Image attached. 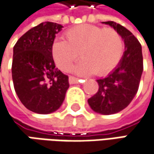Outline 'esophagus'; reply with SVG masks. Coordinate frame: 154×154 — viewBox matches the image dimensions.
Returning <instances> with one entry per match:
<instances>
[{
    "label": "esophagus",
    "mask_w": 154,
    "mask_h": 154,
    "mask_svg": "<svg viewBox=\"0 0 154 154\" xmlns=\"http://www.w3.org/2000/svg\"><path fill=\"white\" fill-rule=\"evenodd\" d=\"M79 79L78 78H76V77H74V76H69V83H71V84H77V83H79Z\"/></svg>",
    "instance_id": "obj_1"
}]
</instances>
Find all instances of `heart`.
I'll return each instance as SVG.
<instances>
[{
    "label": "heart",
    "instance_id": "1",
    "mask_svg": "<svg viewBox=\"0 0 154 154\" xmlns=\"http://www.w3.org/2000/svg\"><path fill=\"white\" fill-rule=\"evenodd\" d=\"M64 38L53 44L51 53L57 67L65 72L71 69L80 53L82 60L74 68L76 73L108 74L118 64L123 51L121 35L112 28L80 25L68 30Z\"/></svg>",
    "mask_w": 154,
    "mask_h": 154
}]
</instances>
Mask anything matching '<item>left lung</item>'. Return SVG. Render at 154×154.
<instances>
[{"label": "left lung", "mask_w": 154, "mask_h": 154, "mask_svg": "<svg viewBox=\"0 0 154 154\" xmlns=\"http://www.w3.org/2000/svg\"><path fill=\"white\" fill-rule=\"evenodd\" d=\"M103 23L121 35L125 51L117 68L107 77L97 80L98 91L88 99V103L95 112L112 115L125 109L138 92L143 57L140 42L128 29L113 21Z\"/></svg>", "instance_id": "obj_1"}]
</instances>
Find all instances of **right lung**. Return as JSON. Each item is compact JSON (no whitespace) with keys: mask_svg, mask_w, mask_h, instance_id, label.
<instances>
[{"mask_svg":"<svg viewBox=\"0 0 154 154\" xmlns=\"http://www.w3.org/2000/svg\"><path fill=\"white\" fill-rule=\"evenodd\" d=\"M62 26L44 22L34 26L14 47L12 77L21 103L38 114L60 108L69 87L68 76L56 68L51 48Z\"/></svg>","mask_w":154,"mask_h":154,"instance_id":"obj_1","label":"right lung"}]
</instances>
